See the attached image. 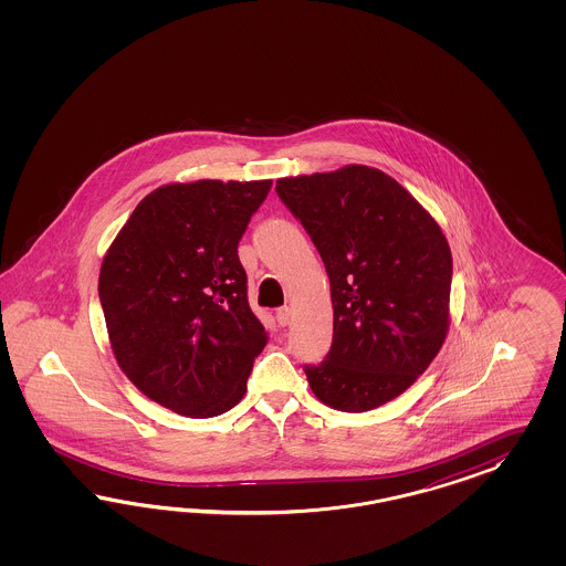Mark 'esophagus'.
Masks as SVG:
<instances>
[{"instance_id": "34e87169", "label": "esophagus", "mask_w": 566, "mask_h": 566, "mask_svg": "<svg viewBox=\"0 0 566 566\" xmlns=\"http://www.w3.org/2000/svg\"><path fill=\"white\" fill-rule=\"evenodd\" d=\"M291 307H280L275 311V319H277V324H280V326H289V324H291Z\"/></svg>"}]
</instances>
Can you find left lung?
<instances>
[{"label":"left lung","instance_id":"left-lung-1","mask_svg":"<svg viewBox=\"0 0 566 566\" xmlns=\"http://www.w3.org/2000/svg\"><path fill=\"white\" fill-rule=\"evenodd\" d=\"M277 197L324 259L334 336L305 365L324 405L371 411L436 359L450 324L452 255L438 222L395 178L367 166L280 178Z\"/></svg>","mask_w":566,"mask_h":566}]
</instances>
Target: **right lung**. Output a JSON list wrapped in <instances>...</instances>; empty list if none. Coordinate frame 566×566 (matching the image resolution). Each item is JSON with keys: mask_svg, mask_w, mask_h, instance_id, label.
<instances>
[{"mask_svg": "<svg viewBox=\"0 0 566 566\" xmlns=\"http://www.w3.org/2000/svg\"><path fill=\"white\" fill-rule=\"evenodd\" d=\"M270 189L272 180L159 187L103 258L99 301L116 360L178 415L237 407L268 344L247 301L239 242Z\"/></svg>", "mask_w": 566, "mask_h": 566, "instance_id": "right-lung-1", "label": "right lung"}]
</instances>
